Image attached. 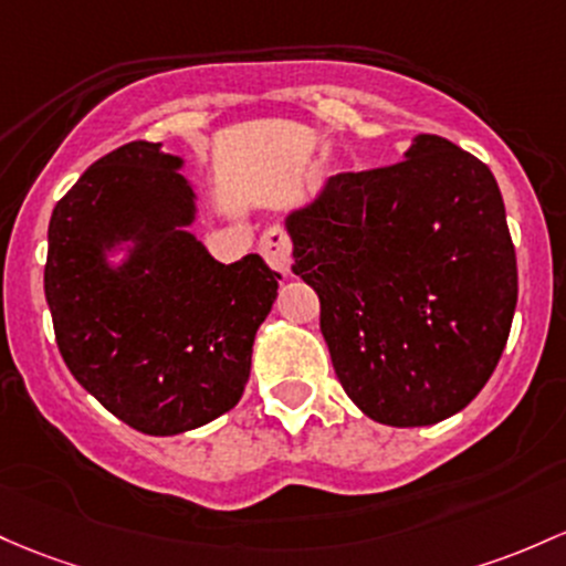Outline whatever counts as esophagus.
I'll return each mask as SVG.
<instances>
[{"mask_svg":"<svg viewBox=\"0 0 566 566\" xmlns=\"http://www.w3.org/2000/svg\"><path fill=\"white\" fill-rule=\"evenodd\" d=\"M260 254H263L265 263L273 271L290 273V265H293V239H290V233L284 228L273 226L260 235Z\"/></svg>","mask_w":566,"mask_h":566,"instance_id":"1","label":"esophagus"}]
</instances>
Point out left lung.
<instances>
[{
  "instance_id": "8db88e82",
  "label": "left lung",
  "mask_w": 566,
  "mask_h": 566,
  "mask_svg": "<svg viewBox=\"0 0 566 566\" xmlns=\"http://www.w3.org/2000/svg\"><path fill=\"white\" fill-rule=\"evenodd\" d=\"M287 231L359 411L424 427L481 392L518 301L505 203L483 160L419 134L406 160L335 174Z\"/></svg>"
}]
</instances>
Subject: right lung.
Listing matches in <instances>:
<instances>
[{
    "label": "right lung",
    "mask_w": 566,
    "mask_h": 566,
    "mask_svg": "<svg viewBox=\"0 0 566 566\" xmlns=\"http://www.w3.org/2000/svg\"><path fill=\"white\" fill-rule=\"evenodd\" d=\"M182 160L153 142L98 158L55 203L45 297L72 376L145 434L196 430L231 411L250 381L252 344L276 301L260 254L226 265L192 222ZM134 238L126 266L103 250Z\"/></svg>",
    "instance_id": "right-lung-1"
}]
</instances>
